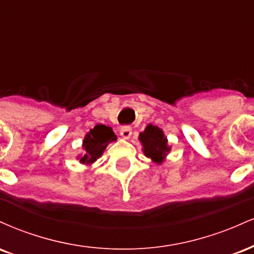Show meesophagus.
<instances>
[{"label":"esophagus","mask_w":254,"mask_h":254,"mask_svg":"<svg viewBox=\"0 0 254 254\" xmlns=\"http://www.w3.org/2000/svg\"><path fill=\"white\" fill-rule=\"evenodd\" d=\"M131 133H132V129H131L130 127H127V125L121 127V136L123 137V138L127 139L131 136Z\"/></svg>","instance_id":"esophagus-1"}]
</instances>
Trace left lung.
<instances>
[{"mask_svg":"<svg viewBox=\"0 0 254 254\" xmlns=\"http://www.w3.org/2000/svg\"><path fill=\"white\" fill-rule=\"evenodd\" d=\"M139 141L143 144V153L153 161L161 164L166 154L171 148L167 147V139L161 129L149 124L142 133H139Z\"/></svg>","mask_w":254,"mask_h":254,"instance_id":"1","label":"left lung"}]
</instances>
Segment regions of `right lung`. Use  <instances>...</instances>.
Instances as JSON below:
<instances>
[{
    "label": "right lung",
    "instance_id": "right-lung-1",
    "mask_svg": "<svg viewBox=\"0 0 254 254\" xmlns=\"http://www.w3.org/2000/svg\"><path fill=\"white\" fill-rule=\"evenodd\" d=\"M116 139H117V136L111 127L103 124L95 125L94 129L90 130L84 137L83 148L86 150V154L83 157H81L80 161L82 164H90V162L95 161L106 149L107 144Z\"/></svg>",
    "mask_w": 254,
    "mask_h": 254
}]
</instances>
